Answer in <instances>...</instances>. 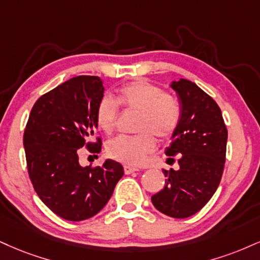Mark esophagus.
Wrapping results in <instances>:
<instances>
[{
  "label": "esophagus",
  "instance_id": "1",
  "mask_svg": "<svg viewBox=\"0 0 260 260\" xmlns=\"http://www.w3.org/2000/svg\"><path fill=\"white\" fill-rule=\"evenodd\" d=\"M123 170H124V173H126V174H131V173H134V172H138L139 168L132 167V166H124Z\"/></svg>",
  "mask_w": 260,
  "mask_h": 260
}]
</instances>
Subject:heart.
I'll return each instance as SVG.
<instances>
[{
  "label": "heart",
  "mask_w": 260,
  "mask_h": 260,
  "mask_svg": "<svg viewBox=\"0 0 260 260\" xmlns=\"http://www.w3.org/2000/svg\"><path fill=\"white\" fill-rule=\"evenodd\" d=\"M116 103L128 111L138 112L136 137H120L111 140L106 152L111 158L126 165L138 166L155 150L156 140L170 138L180 121V105L170 93L146 81H134L123 86L116 94ZM114 100L104 96L95 111V121L105 134L116 126L118 109Z\"/></svg>",
  "instance_id": "b5f03b06"
}]
</instances>
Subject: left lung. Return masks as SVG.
<instances>
[{
  "label": "left lung",
  "instance_id": "1",
  "mask_svg": "<svg viewBox=\"0 0 260 260\" xmlns=\"http://www.w3.org/2000/svg\"><path fill=\"white\" fill-rule=\"evenodd\" d=\"M171 87L179 98L180 121L166 155H179V170H164L165 186L151 202L168 217L187 218L198 213L219 185L228 129L219 106L198 84L180 79Z\"/></svg>",
  "mask_w": 260,
  "mask_h": 260
}]
</instances>
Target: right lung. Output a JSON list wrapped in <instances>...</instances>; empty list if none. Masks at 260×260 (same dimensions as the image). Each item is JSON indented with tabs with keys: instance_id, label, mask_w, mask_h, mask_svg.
Returning <instances> with one entry per match:
<instances>
[{
	"instance_id": "1",
	"label": "right lung",
	"mask_w": 260,
	"mask_h": 260,
	"mask_svg": "<svg viewBox=\"0 0 260 260\" xmlns=\"http://www.w3.org/2000/svg\"><path fill=\"white\" fill-rule=\"evenodd\" d=\"M104 96L98 76H76L37 99L24 132L27 172L42 202L62 219H88L104 208L123 176L118 162L82 167L79 149L100 152L93 143L95 111Z\"/></svg>"
}]
</instances>
